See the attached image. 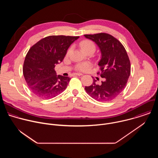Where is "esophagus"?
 <instances>
[{
    "label": "esophagus",
    "mask_w": 158,
    "mask_h": 158,
    "mask_svg": "<svg viewBox=\"0 0 158 158\" xmlns=\"http://www.w3.org/2000/svg\"><path fill=\"white\" fill-rule=\"evenodd\" d=\"M83 74H81V73H74V76H82Z\"/></svg>",
    "instance_id": "1"
}]
</instances>
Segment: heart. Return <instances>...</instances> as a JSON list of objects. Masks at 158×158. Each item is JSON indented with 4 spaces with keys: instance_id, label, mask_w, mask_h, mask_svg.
<instances>
[{
    "instance_id": "b5f03b06",
    "label": "heart",
    "mask_w": 158,
    "mask_h": 158,
    "mask_svg": "<svg viewBox=\"0 0 158 158\" xmlns=\"http://www.w3.org/2000/svg\"><path fill=\"white\" fill-rule=\"evenodd\" d=\"M80 46L81 48L83 49V51L86 52L90 51H95L96 50V45L94 42L89 39H85L81 42ZM72 51V48L69 49L68 51H67V54H69ZM91 67V64L89 62H84V63H79L77 64L76 65V69L77 71H89Z\"/></svg>"
}]
</instances>
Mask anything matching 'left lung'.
<instances>
[{"mask_svg":"<svg viewBox=\"0 0 158 158\" xmlns=\"http://www.w3.org/2000/svg\"><path fill=\"white\" fill-rule=\"evenodd\" d=\"M84 36L98 44L101 59L99 62L100 71L98 74L105 78L101 85L93 83L85 86L86 93L98 101L107 102L117 98L126 87L131 74V63L121 42L107 33L85 34Z\"/></svg>","mask_w":158,"mask_h":158,"instance_id":"8db88e82","label":"left lung"}]
</instances>
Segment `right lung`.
Returning <instances> with one entry per match:
<instances>
[{"instance_id": "add662e5", "label": "right lung", "mask_w": 158, "mask_h": 158, "mask_svg": "<svg viewBox=\"0 0 158 158\" xmlns=\"http://www.w3.org/2000/svg\"><path fill=\"white\" fill-rule=\"evenodd\" d=\"M79 36L50 35L30 48L23 65L24 79L31 91L42 99L62 93L71 78L56 75L55 66L62 62L71 44Z\"/></svg>"}]
</instances>
